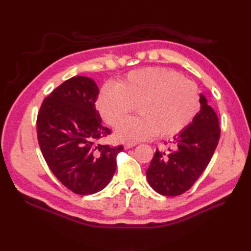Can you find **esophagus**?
Segmentation results:
<instances>
[{"label":"esophagus","instance_id":"34e87169","mask_svg":"<svg viewBox=\"0 0 251 251\" xmlns=\"http://www.w3.org/2000/svg\"><path fill=\"white\" fill-rule=\"evenodd\" d=\"M136 144L135 143H126L125 144V149L126 150H128V149H131V148H133V147H135Z\"/></svg>","mask_w":251,"mask_h":251}]
</instances>
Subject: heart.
<instances>
[{
	"mask_svg": "<svg viewBox=\"0 0 251 251\" xmlns=\"http://www.w3.org/2000/svg\"><path fill=\"white\" fill-rule=\"evenodd\" d=\"M136 105L139 115L124 121L116 130L119 140L138 142L156 133L170 138L192 123L199 110L196 83L166 68L148 67L128 72L117 85L101 88L97 107L110 126L125 120Z\"/></svg>",
	"mask_w": 251,
	"mask_h": 251,
	"instance_id": "1",
	"label": "heart"
}]
</instances>
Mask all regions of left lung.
I'll return each instance as SVG.
<instances>
[{"instance_id":"1","label":"left lung","mask_w":251,"mask_h":251,"mask_svg":"<svg viewBox=\"0 0 251 251\" xmlns=\"http://www.w3.org/2000/svg\"><path fill=\"white\" fill-rule=\"evenodd\" d=\"M201 110L193 123L171 141L174 148L156 150L147 171L150 185L163 196L185 193L206 169L221 134L217 114L200 95Z\"/></svg>"}]
</instances>
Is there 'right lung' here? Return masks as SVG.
I'll use <instances>...</instances> for the list:
<instances>
[{"instance_id":"1","label":"right lung","mask_w":251,"mask_h":251,"mask_svg":"<svg viewBox=\"0 0 251 251\" xmlns=\"http://www.w3.org/2000/svg\"><path fill=\"white\" fill-rule=\"evenodd\" d=\"M93 79L74 76L45 98L36 119L37 140L53 175L77 195H92L109 184L124 146L98 143L111 134L101 124Z\"/></svg>"}]
</instances>
